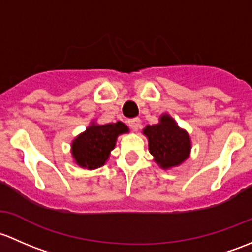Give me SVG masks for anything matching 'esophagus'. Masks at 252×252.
Returning a JSON list of instances; mask_svg holds the SVG:
<instances>
[{"mask_svg": "<svg viewBox=\"0 0 252 252\" xmlns=\"http://www.w3.org/2000/svg\"><path fill=\"white\" fill-rule=\"evenodd\" d=\"M128 126L131 127L133 131H137V129L139 128V126H141V120H139L138 118H134V119H129L128 120Z\"/></svg>", "mask_w": 252, "mask_h": 252, "instance_id": "34e87169", "label": "esophagus"}]
</instances>
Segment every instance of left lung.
I'll return each instance as SVG.
<instances>
[{
    "instance_id": "8db88e82",
    "label": "left lung",
    "mask_w": 252,
    "mask_h": 252,
    "mask_svg": "<svg viewBox=\"0 0 252 252\" xmlns=\"http://www.w3.org/2000/svg\"><path fill=\"white\" fill-rule=\"evenodd\" d=\"M143 133L148 138L150 154L161 168L181 165L190 154V137L168 114H162L157 125H148Z\"/></svg>"
}]
</instances>
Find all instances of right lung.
Returning <instances> with one entry per match:
<instances>
[{"label":"right lung","mask_w":252,"mask_h":252,"mask_svg":"<svg viewBox=\"0 0 252 252\" xmlns=\"http://www.w3.org/2000/svg\"><path fill=\"white\" fill-rule=\"evenodd\" d=\"M126 132H128V127L120 121L107 125L92 123L71 143V154L75 162L80 167L88 170L102 167L115 148L116 138Z\"/></svg>","instance_id":"right-lung-1"}]
</instances>
